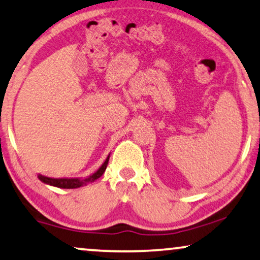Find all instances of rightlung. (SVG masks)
Returning <instances> with one entry per match:
<instances>
[{"label": "right lung", "mask_w": 260, "mask_h": 260, "mask_svg": "<svg viewBox=\"0 0 260 260\" xmlns=\"http://www.w3.org/2000/svg\"><path fill=\"white\" fill-rule=\"evenodd\" d=\"M111 155V154H109ZM109 155L107 156V159L105 160V162L102 164L100 168L96 172H94L92 175L87 177L85 179L82 178H49V177H45V175L39 174L38 178L41 180L42 182H45L47 185L50 186H55V187L58 188H79L81 186H86L89 182H93L101 177L102 174L105 173L106 167L108 165V160H109Z\"/></svg>", "instance_id": "1"}]
</instances>
